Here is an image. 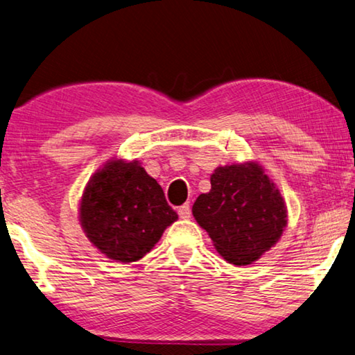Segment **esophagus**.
Listing matches in <instances>:
<instances>
[{"label": "esophagus", "mask_w": 355, "mask_h": 355, "mask_svg": "<svg viewBox=\"0 0 355 355\" xmlns=\"http://www.w3.org/2000/svg\"><path fill=\"white\" fill-rule=\"evenodd\" d=\"M178 214H179V217H181V218H190L191 211H190V205H189V202H185V205L179 206V207H178Z\"/></svg>", "instance_id": "34e87169"}]
</instances>
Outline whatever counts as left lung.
<instances>
[{"label":"left lung","instance_id":"obj_1","mask_svg":"<svg viewBox=\"0 0 355 355\" xmlns=\"http://www.w3.org/2000/svg\"><path fill=\"white\" fill-rule=\"evenodd\" d=\"M217 252L236 266H247L274 247L286 226V206L275 184L254 162L218 166L211 191L191 207Z\"/></svg>","mask_w":355,"mask_h":355}]
</instances>
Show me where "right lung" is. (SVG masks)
<instances>
[{"mask_svg":"<svg viewBox=\"0 0 355 355\" xmlns=\"http://www.w3.org/2000/svg\"><path fill=\"white\" fill-rule=\"evenodd\" d=\"M178 214L164 190L137 160H112L86 185L80 222L86 237L119 263L150 252Z\"/></svg>","mask_w":355,"mask_h":355,"instance_id":"add662e5","label":"right lung"}]
</instances>
